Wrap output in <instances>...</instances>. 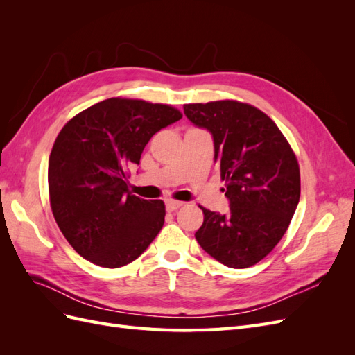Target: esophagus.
<instances>
[{
    "label": "esophagus",
    "mask_w": 355,
    "mask_h": 355,
    "mask_svg": "<svg viewBox=\"0 0 355 355\" xmlns=\"http://www.w3.org/2000/svg\"><path fill=\"white\" fill-rule=\"evenodd\" d=\"M182 206H184V202H182V201L166 200V209H167L168 211H175V210H178L179 207H182Z\"/></svg>",
    "instance_id": "1"
}]
</instances>
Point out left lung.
Listing matches in <instances>:
<instances>
[{"label": "left lung", "instance_id": "1", "mask_svg": "<svg viewBox=\"0 0 355 355\" xmlns=\"http://www.w3.org/2000/svg\"><path fill=\"white\" fill-rule=\"evenodd\" d=\"M184 112L211 135L230 200L225 214L200 206L204 222L196 239L225 266L249 268L274 249L293 218L300 197L297 159L280 128L252 105L189 103Z\"/></svg>", "mask_w": 355, "mask_h": 355}]
</instances>
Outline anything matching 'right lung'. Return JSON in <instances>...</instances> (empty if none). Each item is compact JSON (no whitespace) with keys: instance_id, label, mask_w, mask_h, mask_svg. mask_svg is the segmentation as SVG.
<instances>
[{"instance_id":"obj_1","label":"right lung","mask_w":355,"mask_h":355,"mask_svg":"<svg viewBox=\"0 0 355 355\" xmlns=\"http://www.w3.org/2000/svg\"><path fill=\"white\" fill-rule=\"evenodd\" d=\"M180 118L170 105L112 98L62 128L49 158L50 204L62 234L84 259L124 266L163 228L164 202L132 196L125 168L139 164L149 139Z\"/></svg>"}]
</instances>
